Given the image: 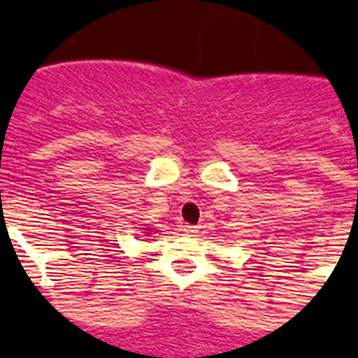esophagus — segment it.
<instances>
[{"mask_svg": "<svg viewBox=\"0 0 358 358\" xmlns=\"http://www.w3.org/2000/svg\"><path fill=\"white\" fill-rule=\"evenodd\" d=\"M182 231H184L185 235H196V234H199V228H196V226L185 224L184 228H182Z\"/></svg>", "mask_w": 358, "mask_h": 358, "instance_id": "34e87169", "label": "esophagus"}]
</instances>
